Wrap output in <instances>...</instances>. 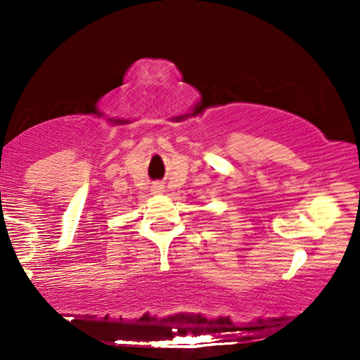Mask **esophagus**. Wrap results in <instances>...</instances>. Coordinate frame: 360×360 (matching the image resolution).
I'll return each mask as SVG.
<instances>
[{
    "label": "esophagus",
    "instance_id": "34e87169",
    "mask_svg": "<svg viewBox=\"0 0 360 360\" xmlns=\"http://www.w3.org/2000/svg\"><path fill=\"white\" fill-rule=\"evenodd\" d=\"M154 192H162V186L155 184V186H154Z\"/></svg>",
    "mask_w": 360,
    "mask_h": 360
}]
</instances>
